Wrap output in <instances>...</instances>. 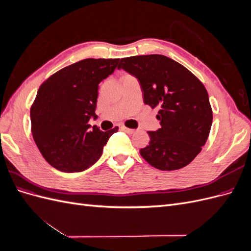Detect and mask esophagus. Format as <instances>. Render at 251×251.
Returning a JSON list of instances; mask_svg holds the SVG:
<instances>
[{"mask_svg":"<svg viewBox=\"0 0 251 251\" xmlns=\"http://www.w3.org/2000/svg\"><path fill=\"white\" fill-rule=\"evenodd\" d=\"M121 130L125 131V132L127 133V134H133V133L136 132L135 130H133V128H128V127H126V126H121Z\"/></svg>","mask_w":251,"mask_h":251,"instance_id":"34e87169","label":"esophagus"}]
</instances>
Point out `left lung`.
I'll return each mask as SVG.
<instances>
[{
    "label": "left lung",
    "mask_w": 251,
    "mask_h": 251,
    "mask_svg": "<svg viewBox=\"0 0 251 251\" xmlns=\"http://www.w3.org/2000/svg\"><path fill=\"white\" fill-rule=\"evenodd\" d=\"M118 69L135 75L144 103L158 108L161 127L149 131V146L140 150L148 163L161 171L184 168L206 142L212 123L207 91L184 66L160 54L120 59Z\"/></svg>",
    "instance_id": "left-lung-1"
}]
</instances>
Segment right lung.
Wrapping results in <instances>:
<instances>
[{"mask_svg": "<svg viewBox=\"0 0 251 251\" xmlns=\"http://www.w3.org/2000/svg\"><path fill=\"white\" fill-rule=\"evenodd\" d=\"M119 58H86L45 80L30 109L31 133L41 154L58 171H85L100 158L118 126L102 132L95 115L98 85L116 69Z\"/></svg>", "mask_w": 251, "mask_h": 251, "instance_id": "obj_1", "label": "right lung"}]
</instances>
